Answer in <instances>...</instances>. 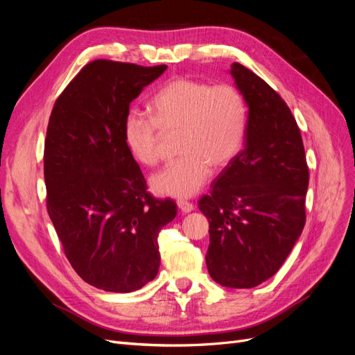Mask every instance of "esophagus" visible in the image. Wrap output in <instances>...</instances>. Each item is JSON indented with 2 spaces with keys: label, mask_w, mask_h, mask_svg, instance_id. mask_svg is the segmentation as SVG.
<instances>
[{
  "label": "esophagus",
  "mask_w": 355,
  "mask_h": 355,
  "mask_svg": "<svg viewBox=\"0 0 355 355\" xmlns=\"http://www.w3.org/2000/svg\"><path fill=\"white\" fill-rule=\"evenodd\" d=\"M178 207L180 209V211H182V213H189V211L194 210V204L189 202V201L180 200V201H178Z\"/></svg>",
  "instance_id": "obj_1"
}]
</instances>
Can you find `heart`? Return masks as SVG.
<instances>
[{"label": "heart", "instance_id": "b5f03b06", "mask_svg": "<svg viewBox=\"0 0 355 355\" xmlns=\"http://www.w3.org/2000/svg\"><path fill=\"white\" fill-rule=\"evenodd\" d=\"M149 110L153 116H125L124 142L139 163L155 166L163 157L166 136L179 135L182 157L151 178V188L159 196L197 194L207 184L211 166H228L243 146L247 105L234 84L171 80L154 96Z\"/></svg>", "mask_w": 355, "mask_h": 355}]
</instances>
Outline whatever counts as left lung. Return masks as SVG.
Wrapping results in <instances>:
<instances>
[{
	"mask_svg": "<svg viewBox=\"0 0 355 355\" xmlns=\"http://www.w3.org/2000/svg\"><path fill=\"white\" fill-rule=\"evenodd\" d=\"M231 75L249 106L244 148L198 209L209 219L210 277L225 287L250 288L280 270L305 227L309 170L282 96L239 62Z\"/></svg>",
	"mask_w": 355,
	"mask_h": 355,
	"instance_id": "obj_1",
	"label": "left lung"
}]
</instances>
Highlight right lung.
I'll list each match as a JSON object with an SVG mask.
<instances>
[{
    "mask_svg": "<svg viewBox=\"0 0 355 355\" xmlns=\"http://www.w3.org/2000/svg\"><path fill=\"white\" fill-rule=\"evenodd\" d=\"M166 65L98 59L67 85L44 144L47 211L71 266L85 283L128 293L154 280L157 237L178 207L146 191L124 142L130 102Z\"/></svg>",
    "mask_w": 355,
    "mask_h": 355,
    "instance_id": "right-lung-1",
    "label": "right lung"
}]
</instances>
